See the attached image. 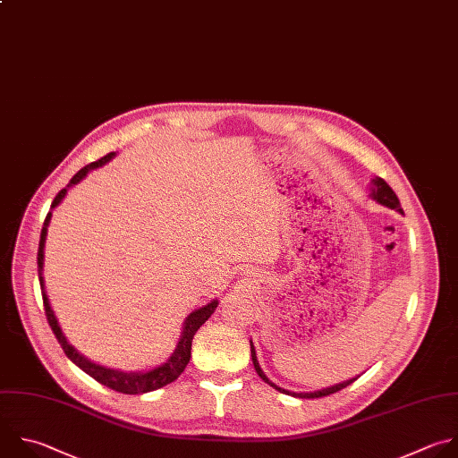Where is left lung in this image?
I'll use <instances>...</instances> for the list:
<instances>
[{"mask_svg": "<svg viewBox=\"0 0 458 458\" xmlns=\"http://www.w3.org/2000/svg\"><path fill=\"white\" fill-rule=\"evenodd\" d=\"M374 191H372V198L377 201V203H381V205H385V207H388V208H394V210H397V212H401L403 214V208H401V203H399V198L395 196V192L390 189V185L383 180V178H377V180H374ZM250 347H251V360H253V367H255V370H257V374L262 377V381L264 383H267L269 386H273L275 390H278V392H282V394H287V395H294V397H301V399H317V397H326V395H331V394H335V392H338V390H342V388H345V386H349L351 383H354L358 377H354V379H349V381H344V383H338V385H335V386H329V388H324V390H317V392H303V394H294V392H289V390H284V388H280V386H276L275 383H271L267 377H266V374L262 372V369H260V365H259V361H257V356H255V347H253V344L250 342Z\"/></svg>", "mask_w": 458, "mask_h": 458, "instance_id": "left-lung-1", "label": "left lung"}]
</instances>
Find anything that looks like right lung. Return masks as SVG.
Instances as JSON below:
<instances>
[{"label": "right lung", "instance_id": "obj_1", "mask_svg": "<svg viewBox=\"0 0 458 458\" xmlns=\"http://www.w3.org/2000/svg\"><path fill=\"white\" fill-rule=\"evenodd\" d=\"M114 157V152H109V155H106L104 158L97 160V162H91L89 165L82 167L72 180L70 183L55 196L54 203H52V208H55L61 199L66 196L68 189L75 183H79L91 169H97L100 165H104L106 162H109L111 158ZM50 217L52 214L48 212L47 219H45V225H43V230H41V241H39V250H38V273H39V284H41V293H43V303H45V315H47V320L57 338V342L61 344L64 354L79 367L82 369L88 376H91L95 381H98L100 385L114 390V392H120V394H145V392H152V390H158L173 381H176L180 377V374L185 370V367L189 365L191 361V349H192V338L196 335V331L210 318V315L216 311L217 308V300L207 303L205 308H199L196 310L194 313L189 315L187 322H185V327H183V335H182V340L174 351V354L169 358L167 363L152 369L148 372H120V370H113V369H106V367H100V365H95L91 363L89 360H86L82 354H79L64 338L55 317H54V311L50 308L48 303V296L45 293V284H43V259H45V241H47V228H48V223H50Z\"/></svg>", "mask_w": 458, "mask_h": 458}]
</instances>
